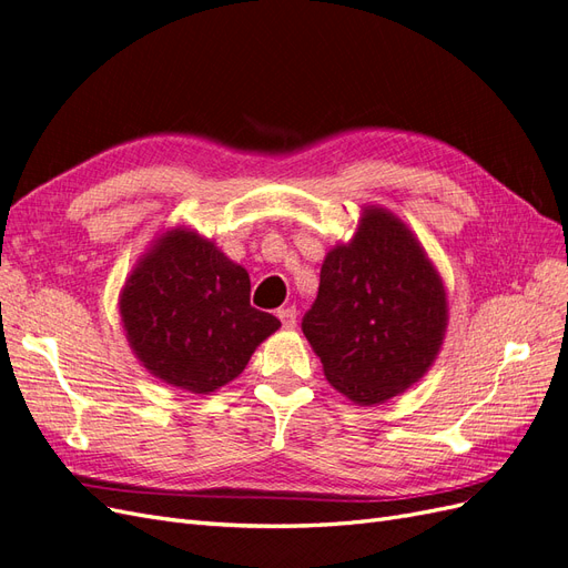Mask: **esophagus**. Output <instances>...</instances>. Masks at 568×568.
I'll list each match as a JSON object with an SVG mask.
<instances>
[{"label":"esophagus","instance_id":"esophagus-1","mask_svg":"<svg viewBox=\"0 0 568 568\" xmlns=\"http://www.w3.org/2000/svg\"><path fill=\"white\" fill-rule=\"evenodd\" d=\"M277 317L282 320L284 329H294V326H296V317H298V313H296V307H294V305H291V307H280V311H277Z\"/></svg>","mask_w":568,"mask_h":568}]
</instances>
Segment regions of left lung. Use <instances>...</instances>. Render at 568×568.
Returning <instances> with one entry per match:
<instances>
[{
  "instance_id": "obj_1",
  "label": "left lung",
  "mask_w": 568,
  "mask_h": 568,
  "mask_svg": "<svg viewBox=\"0 0 568 568\" xmlns=\"http://www.w3.org/2000/svg\"><path fill=\"white\" fill-rule=\"evenodd\" d=\"M301 326L326 382L357 405H379L432 367L448 301L417 236L369 205L351 242L326 253Z\"/></svg>"
}]
</instances>
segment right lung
I'll return each mask as SVG.
<instances>
[{
    "mask_svg": "<svg viewBox=\"0 0 568 568\" xmlns=\"http://www.w3.org/2000/svg\"><path fill=\"white\" fill-rule=\"evenodd\" d=\"M136 359L170 386L213 393L236 379L282 322L251 307L248 272L192 230H170L120 294Z\"/></svg>",
    "mask_w": 568,
    "mask_h": 568,
    "instance_id": "right-lung-1",
    "label": "right lung"
}]
</instances>
